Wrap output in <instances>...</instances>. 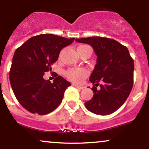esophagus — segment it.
<instances>
[{"instance_id":"34e87169","label":"esophagus","mask_w":149,"mask_h":149,"mask_svg":"<svg viewBox=\"0 0 149 149\" xmlns=\"http://www.w3.org/2000/svg\"><path fill=\"white\" fill-rule=\"evenodd\" d=\"M73 86L76 87V88H78V89H83V88H84V87H83V86H80V85H76V84H73Z\"/></svg>"}]
</instances>
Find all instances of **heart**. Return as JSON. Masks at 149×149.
Returning a JSON list of instances; mask_svg holds the SVG:
<instances>
[{"label": "heart", "mask_w": 149, "mask_h": 149, "mask_svg": "<svg viewBox=\"0 0 149 149\" xmlns=\"http://www.w3.org/2000/svg\"><path fill=\"white\" fill-rule=\"evenodd\" d=\"M87 45H81L78 47H85ZM88 71L85 68H72L66 70L64 75L68 79L74 83H80L88 76Z\"/></svg>", "instance_id": "b5f03b06"}]
</instances>
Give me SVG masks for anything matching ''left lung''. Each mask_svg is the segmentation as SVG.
<instances>
[{
    "label": "left lung",
    "instance_id": "left-lung-1",
    "mask_svg": "<svg viewBox=\"0 0 149 149\" xmlns=\"http://www.w3.org/2000/svg\"><path fill=\"white\" fill-rule=\"evenodd\" d=\"M93 47L97 64L90 77L95 84L94 95L85 102L88 111L97 115L107 116L125 103L133 86L134 64L128 49L113 39L93 36L76 39ZM101 81L100 88L96 87Z\"/></svg>",
    "mask_w": 149,
    "mask_h": 149
}]
</instances>
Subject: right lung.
<instances>
[{"instance_id":"1","label":"right lung","mask_w":149,"mask_h":149,"mask_svg":"<svg viewBox=\"0 0 149 149\" xmlns=\"http://www.w3.org/2000/svg\"><path fill=\"white\" fill-rule=\"evenodd\" d=\"M74 39L40 34L31 38L16 49L10 82L17 100L27 111L46 115L61 104L65 90L71 84L57 73L50 83L43 78L44 73L51 71V65L58 59L61 49Z\"/></svg>"}]
</instances>
